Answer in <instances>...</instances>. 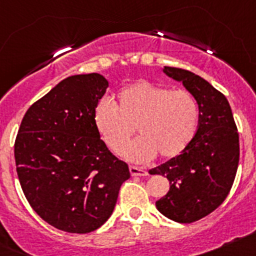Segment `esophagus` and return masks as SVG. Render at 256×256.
I'll return each instance as SVG.
<instances>
[{
	"label": "esophagus",
	"mask_w": 256,
	"mask_h": 256,
	"mask_svg": "<svg viewBox=\"0 0 256 256\" xmlns=\"http://www.w3.org/2000/svg\"><path fill=\"white\" fill-rule=\"evenodd\" d=\"M130 176H133V177H136V176H140V177H142V176H148V172L144 170V169L140 168V166H134V165H130Z\"/></svg>",
	"instance_id": "1"
}]
</instances>
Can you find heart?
<instances>
[{"label":"heart","instance_id":"b5f03b06","mask_svg":"<svg viewBox=\"0 0 256 256\" xmlns=\"http://www.w3.org/2000/svg\"><path fill=\"white\" fill-rule=\"evenodd\" d=\"M198 105L186 90H173L138 80L118 94L116 106L101 100L94 108V126L105 144L120 154L134 132L140 138L124 150L132 162H148L159 154L174 159L188 148L198 126Z\"/></svg>","mask_w":256,"mask_h":256}]
</instances>
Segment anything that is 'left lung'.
Wrapping results in <instances>:
<instances>
[{"mask_svg": "<svg viewBox=\"0 0 256 256\" xmlns=\"http://www.w3.org/2000/svg\"><path fill=\"white\" fill-rule=\"evenodd\" d=\"M165 74L182 82L198 105V126L180 156L151 169L166 177L168 194L156 201L162 216L192 223L209 216L230 194L240 160L237 126L228 100L204 78L180 68L164 66Z\"/></svg>", "mask_w": 256, "mask_h": 256, "instance_id": "obj_1", "label": "left lung"}]
</instances>
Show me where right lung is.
Segmentation results:
<instances>
[{
	"label": "right lung",
	"instance_id": "obj_1",
	"mask_svg": "<svg viewBox=\"0 0 256 256\" xmlns=\"http://www.w3.org/2000/svg\"><path fill=\"white\" fill-rule=\"evenodd\" d=\"M108 87L101 74L68 76L28 108L15 140L26 200L44 222L69 234L100 228L130 177L94 126V108Z\"/></svg>",
	"mask_w": 256,
	"mask_h": 256
}]
</instances>
